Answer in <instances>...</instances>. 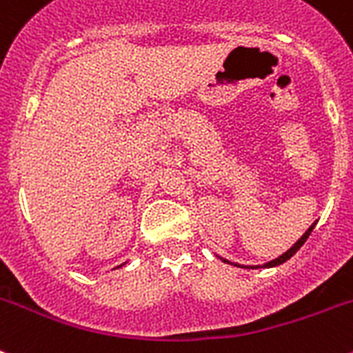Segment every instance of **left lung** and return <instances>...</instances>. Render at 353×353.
<instances>
[{"instance_id": "obj_1", "label": "left lung", "mask_w": 353, "mask_h": 353, "mask_svg": "<svg viewBox=\"0 0 353 353\" xmlns=\"http://www.w3.org/2000/svg\"><path fill=\"white\" fill-rule=\"evenodd\" d=\"M317 223H312L310 225V228H308V230L305 232V234H303V236L299 237V239H297L296 243H294V245L290 246V248H288V250L285 252V254H281L279 257H276V259H272V261H268V263H265V265L263 266H259V265H256V266H245V265H237V263H232V261H228V259H223V257H219V259L223 261V263H228V265H234V266H239V268H274V266H279V265H283V263H286V261L290 259L292 256H294V254H296L297 250H299L301 246L305 245L306 243V239H308V237H310V234H312V230H314V226H316Z\"/></svg>"}]
</instances>
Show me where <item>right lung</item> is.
<instances>
[{"instance_id": "obj_1", "label": "right lung", "mask_w": 353, "mask_h": 353, "mask_svg": "<svg viewBox=\"0 0 353 353\" xmlns=\"http://www.w3.org/2000/svg\"><path fill=\"white\" fill-rule=\"evenodd\" d=\"M121 266H123V265H121ZM117 268H119V266H117Z\"/></svg>"}]
</instances>
